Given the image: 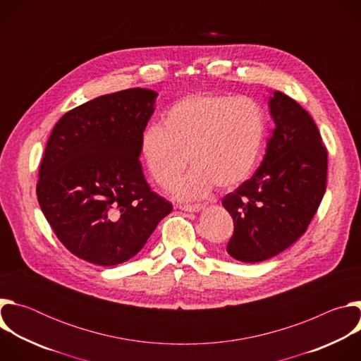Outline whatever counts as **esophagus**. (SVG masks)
<instances>
[{
    "instance_id": "1",
    "label": "esophagus",
    "mask_w": 361,
    "mask_h": 361,
    "mask_svg": "<svg viewBox=\"0 0 361 361\" xmlns=\"http://www.w3.org/2000/svg\"><path fill=\"white\" fill-rule=\"evenodd\" d=\"M205 207V205L202 204H184V205H178V209L183 210V212H187V213H197V212H201L202 209Z\"/></svg>"
}]
</instances>
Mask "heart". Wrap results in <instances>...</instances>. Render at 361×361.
Segmentation results:
<instances>
[{"label": "heart", "instance_id": "heart-1", "mask_svg": "<svg viewBox=\"0 0 361 361\" xmlns=\"http://www.w3.org/2000/svg\"><path fill=\"white\" fill-rule=\"evenodd\" d=\"M266 137V117L248 97L190 94L166 111L161 126L141 135L140 152L160 187L169 188L187 167H194L173 192L178 200L209 194L214 185L230 190L252 171Z\"/></svg>", "mask_w": 361, "mask_h": 361}]
</instances>
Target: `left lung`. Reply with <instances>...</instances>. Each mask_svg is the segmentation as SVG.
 <instances>
[{
	"mask_svg": "<svg viewBox=\"0 0 361 361\" xmlns=\"http://www.w3.org/2000/svg\"><path fill=\"white\" fill-rule=\"evenodd\" d=\"M274 128L254 176L223 198L234 221L227 252L243 263L271 259L295 243L326 192L327 151L320 131L297 101L271 91Z\"/></svg>",
	"mask_w": 361,
	"mask_h": 361,
	"instance_id": "obj_1",
	"label": "left lung"
}]
</instances>
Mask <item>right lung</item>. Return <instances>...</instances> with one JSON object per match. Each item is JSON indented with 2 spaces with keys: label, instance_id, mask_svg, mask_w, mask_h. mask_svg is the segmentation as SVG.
Here are the masks:
<instances>
[{
  "label": "right lung",
  "instance_id": "add662e5",
  "mask_svg": "<svg viewBox=\"0 0 361 361\" xmlns=\"http://www.w3.org/2000/svg\"><path fill=\"white\" fill-rule=\"evenodd\" d=\"M157 95L130 88L97 97L64 114L48 138L38 202L78 259L104 267L130 260L173 210L151 191L138 160Z\"/></svg>",
  "mask_w": 361,
  "mask_h": 361
}]
</instances>
